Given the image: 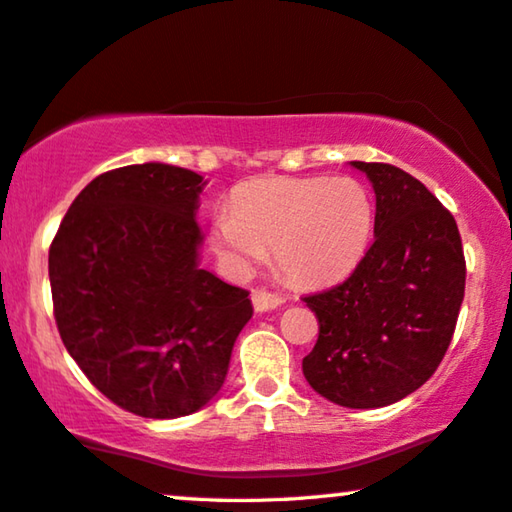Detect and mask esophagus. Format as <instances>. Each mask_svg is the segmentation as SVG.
I'll return each instance as SVG.
<instances>
[{
    "instance_id": "esophagus-1",
    "label": "esophagus",
    "mask_w": 512,
    "mask_h": 512,
    "mask_svg": "<svg viewBox=\"0 0 512 512\" xmlns=\"http://www.w3.org/2000/svg\"><path fill=\"white\" fill-rule=\"evenodd\" d=\"M285 302L283 295H278V292H269L264 288H257L252 290V306H255V311H271V309H278Z\"/></svg>"
}]
</instances>
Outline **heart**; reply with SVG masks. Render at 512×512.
<instances>
[{"instance_id": "1", "label": "heart", "mask_w": 512, "mask_h": 512, "mask_svg": "<svg viewBox=\"0 0 512 512\" xmlns=\"http://www.w3.org/2000/svg\"><path fill=\"white\" fill-rule=\"evenodd\" d=\"M372 222V196L356 177H257L231 194L210 236L236 274H248L274 250L290 281L320 283L363 257Z\"/></svg>"}]
</instances>
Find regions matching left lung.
<instances>
[{
	"label": "left lung",
	"instance_id": "8db88e82",
	"mask_svg": "<svg viewBox=\"0 0 512 512\" xmlns=\"http://www.w3.org/2000/svg\"><path fill=\"white\" fill-rule=\"evenodd\" d=\"M377 194L374 241L349 278L302 297L318 342L302 360L323 398L353 410L398 403L438 370L466 290L454 215L391 163L351 161Z\"/></svg>",
	"mask_w": 512,
	"mask_h": 512
}]
</instances>
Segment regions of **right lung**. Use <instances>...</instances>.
<instances>
[{
  "label": "right lung",
  "instance_id": "add662e5",
  "mask_svg": "<svg viewBox=\"0 0 512 512\" xmlns=\"http://www.w3.org/2000/svg\"><path fill=\"white\" fill-rule=\"evenodd\" d=\"M194 170L140 163L81 189L53 236V316L74 363L121 410L175 419L220 391L250 292L199 267Z\"/></svg>",
  "mask_w": 512,
  "mask_h": 512
}]
</instances>
